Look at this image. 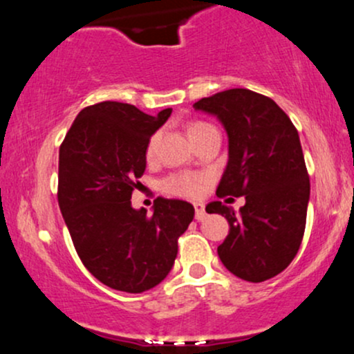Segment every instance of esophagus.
Instances as JSON below:
<instances>
[{"label":"esophagus","mask_w":354,"mask_h":354,"mask_svg":"<svg viewBox=\"0 0 354 354\" xmlns=\"http://www.w3.org/2000/svg\"><path fill=\"white\" fill-rule=\"evenodd\" d=\"M194 218L198 221H203L206 218V211H205V205L203 203H194Z\"/></svg>","instance_id":"34e87169"}]
</instances>
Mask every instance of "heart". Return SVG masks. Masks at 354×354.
<instances>
[{
    "label": "heart",
    "mask_w": 354,
    "mask_h": 354,
    "mask_svg": "<svg viewBox=\"0 0 354 354\" xmlns=\"http://www.w3.org/2000/svg\"><path fill=\"white\" fill-rule=\"evenodd\" d=\"M205 126L208 124L193 123L188 128V133L189 135H193V133L200 131V129L205 128ZM156 141H158V135H154L151 140H149L148 149H146V154H148V156H151L153 154ZM201 186H203V178L198 176V174H186V173L173 174V176H168L163 181L165 191H168V193L171 194H176V196H185V198H196L198 194L201 193Z\"/></svg>",
    "instance_id": "b5f03b06"
}]
</instances>
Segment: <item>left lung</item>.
<instances>
[{
	"label": "left lung",
	"mask_w": 354,
	"mask_h": 354,
	"mask_svg": "<svg viewBox=\"0 0 354 354\" xmlns=\"http://www.w3.org/2000/svg\"><path fill=\"white\" fill-rule=\"evenodd\" d=\"M193 108L216 116L228 133L216 194L246 200L238 213L221 201L206 206L230 225L219 259L245 281H266L293 261L306 226L310 176L298 131L273 100L251 89H226Z\"/></svg>",
	"instance_id": "1"
}]
</instances>
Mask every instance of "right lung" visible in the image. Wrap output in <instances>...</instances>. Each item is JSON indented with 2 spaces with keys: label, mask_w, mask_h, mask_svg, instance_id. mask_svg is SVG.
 Segmentation results:
<instances>
[{
  "label": "right lung",
  "mask_w": 354,
  "mask_h": 354,
  "mask_svg": "<svg viewBox=\"0 0 354 354\" xmlns=\"http://www.w3.org/2000/svg\"><path fill=\"white\" fill-rule=\"evenodd\" d=\"M171 111L103 101L81 109L59 146L61 214L83 265L113 290L143 293L163 281L193 221L188 201L156 198L151 216L131 206L149 138Z\"/></svg>",
  "instance_id": "1"
}]
</instances>
